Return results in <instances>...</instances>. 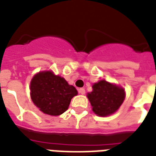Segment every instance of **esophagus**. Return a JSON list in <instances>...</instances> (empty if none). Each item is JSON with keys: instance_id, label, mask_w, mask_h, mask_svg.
<instances>
[{"instance_id": "34e87169", "label": "esophagus", "mask_w": 156, "mask_h": 156, "mask_svg": "<svg viewBox=\"0 0 156 156\" xmlns=\"http://www.w3.org/2000/svg\"><path fill=\"white\" fill-rule=\"evenodd\" d=\"M78 92L82 95H84L85 94V89L84 88H79L78 89Z\"/></svg>"}]
</instances>
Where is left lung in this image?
I'll return each instance as SVG.
<instances>
[{"mask_svg":"<svg viewBox=\"0 0 156 156\" xmlns=\"http://www.w3.org/2000/svg\"><path fill=\"white\" fill-rule=\"evenodd\" d=\"M93 91L87 94L92 110L99 116H108L119 108L125 98L122 87L101 80L92 86Z\"/></svg>","mask_w":156,"mask_h":156,"instance_id":"left-lung-1","label":"left lung"}]
</instances>
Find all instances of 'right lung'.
Returning <instances> with one entry per match:
<instances>
[{"instance_id":"add662e5","label":"right lung","mask_w":156,"mask_h":156,"mask_svg":"<svg viewBox=\"0 0 156 156\" xmlns=\"http://www.w3.org/2000/svg\"><path fill=\"white\" fill-rule=\"evenodd\" d=\"M31 98L35 105L46 115L56 116L65 112L71 99L78 94L65 78L51 71L36 74L30 83Z\"/></svg>"}]
</instances>
